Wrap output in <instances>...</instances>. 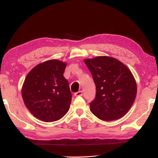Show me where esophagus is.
Here are the masks:
<instances>
[{"mask_svg":"<svg viewBox=\"0 0 158 158\" xmlns=\"http://www.w3.org/2000/svg\"><path fill=\"white\" fill-rule=\"evenodd\" d=\"M82 95H83L82 91H79V92H76L75 94V96H81Z\"/></svg>","mask_w":158,"mask_h":158,"instance_id":"1","label":"esophagus"}]
</instances>
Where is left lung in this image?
Here are the masks:
<instances>
[{"label": "left lung", "instance_id": "left-lung-1", "mask_svg": "<svg viewBox=\"0 0 158 158\" xmlns=\"http://www.w3.org/2000/svg\"><path fill=\"white\" fill-rule=\"evenodd\" d=\"M96 85L91 112L100 119L111 121L126 115L136 98L135 79L127 67L115 58L98 56L85 59Z\"/></svg>", "mask_w": 158, "mask_h": 158}]
</instances>
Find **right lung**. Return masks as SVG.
<instances>
[{
	"label": "right lung",
	"instance_id": "add662e5",
	"mask_svg": "<svg viewBox=\"0 0 158 158\" xmlns=\"http://www.w3.org/2000/svg\"><path fill=\"white\" fill-rule=\"evenodd\" d=\"M66 64L51 60L34 67L22 89L25 105L33 115L43 122L61 119L70 108L72 94L63 73Z\"/></svg>",
	"mask_w": 158,
	"mask_h": 158
}]
</instances>
